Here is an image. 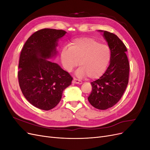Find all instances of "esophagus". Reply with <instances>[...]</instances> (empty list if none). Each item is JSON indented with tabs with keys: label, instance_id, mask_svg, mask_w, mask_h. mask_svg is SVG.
<instances>
[{
	"label": "esophagus",
	"instance_id": "esophagus-1",
	"mask_svg": "<svg viewBox=\"0 0 150 150\" xmlns=\"http://www.w3.org/2000/svg\"><path fill=\"white\" fill-rule=\"evenodd\" d=\"M72 83H74V84H82V81H81V80L79 79H76V78H74L73 79V81H72Z\"/></svg>",
	"mask_w": 150,
	"mask_h": 150
}]
</instances>
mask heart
<instances>
[{
	"instance_id": "heart-1",
	"label": "heart",
	"mask_w": 150,
	"mask_h": 150,
	"mask_svg": "<svg viewBox=\"0 0 150 150\" xmlns=\"http://www.w3.org/2000/svg\"><path fill=\"white\" fill-rule=\"evenodd\" d=\"M61 51V60L63 67L71 72L78 64L76 71L78 77L88 76L90 79H98L106 71L111 57V50L107 45L100 44L90 38L73 39Z\"/></svg>"
}]
</instances>
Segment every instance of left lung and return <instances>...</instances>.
<instances>
[{"label": "left lung", "instance_id": "obj_1", "mask_svg": "<svg viewBox=\"0 0 150 150\" xmlns=\"http://www.w3.org/2000/svg\"><path fill=\"white\" fill-rule=\"evenodd\" d=\"M111 50L110 66L100 78L91 83L89 103L98 110L111 108L120 101L128 84L129 64L124 43L114 34L99 30Z\"/></svg>", "mask_w": 150, "mask_h": 150}]
</instances>
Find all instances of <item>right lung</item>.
I'll return each instance as SVG.
<instances>
[{"label": "right lung", "mask_w": 150, "mask_h": 150, "mask_svg": "<svg viewBox=\"0 0 150 150\" xmlns=\"http://www.w3.org/2000/svg\"><path fill=\"white\" fill-rule=\"evenodd\" d=\"M66 34L63 30L43 29L27 40L21 53L18 79L22 94L31 104L48 111L60 102L64 90L72 78L57 63L59 40Z\"/></svg>", "instance_id": "obj_1"}]
</instances>
